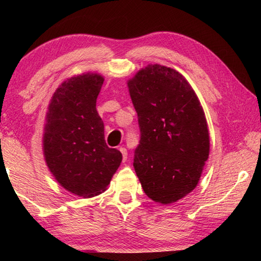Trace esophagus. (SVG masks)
I'll list each match as a JSON object with an SVG mask.
<instances>
[{
  "label": "esophagus",
  "instance_id": "34e87169",
  "mask_svg": "<svg viewBox=\"0 0 261 261\" xmlns=\"http://www.w3.org/2000/svg\"><path fill=\"white\" fill-rule=\"evenodd\" d=\"M118 149H120V152L122 153V155H123V162H125L126 161V155H127L126 148L125 147H120Z\"/></svg>",
  "mask_w": 261,
  "mask_h": 261
}]
</instances>
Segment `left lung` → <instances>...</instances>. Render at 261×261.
Here are the masks:
<instances>
[{
	"label": "left lung",
	"mask_w": 261,
	"mask_h": 261,
	"mask_svg": "<svg viewBox=\"0 0 261 261\" xmlns=\"http://www.w3.org/2000/svg\"><path fill=\"white\" fill-rule=\"evenodd\" d=\"M127 87L140 127L136 174L148 198L173 204L197 187L210 155L204 109L183 74L165 65L148 64Z\"/></svg>",
	"instance_id": "1"
}]
</instances>
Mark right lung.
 <instances>
[{
  "instance_id": "obj_1",
  "label": "right lung",
  "mask_w": 261,
  "mask_h": 261,
  "mask_svg": "<svg viewBox=\"0 0 261 261\" xmlns=\"http://www.w3.org/2000/svg\"><path fill=\"white\" fill-rule=\"evenodd\" d=\"M103 81L92 72L64 81L51 96L43 126L48 169L62 188L83 198L105 192L122 162L121 152L106 144L96 112Z\"/></svg>"
}]
</instances>
